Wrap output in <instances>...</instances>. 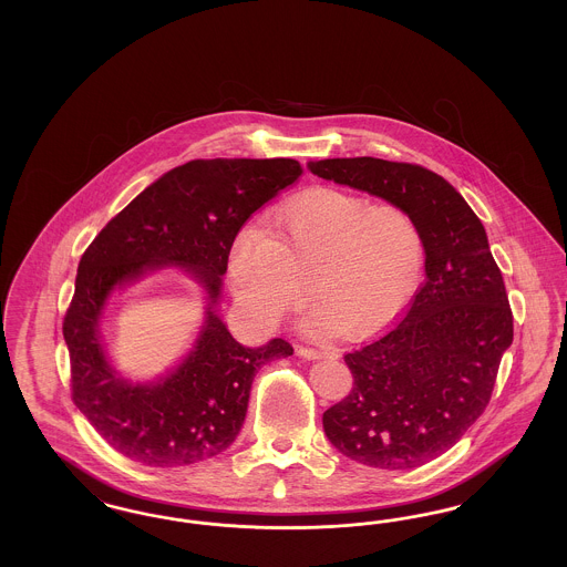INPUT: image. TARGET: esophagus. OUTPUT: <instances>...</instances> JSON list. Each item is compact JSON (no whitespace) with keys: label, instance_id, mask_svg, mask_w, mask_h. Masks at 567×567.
Instances as JSON below:
<instances>
[{"label":"esophagus","instance_id":"obj_1","mask_svg":"<svg viewBox=\"0 0 567 567\" xmlns=\"http://www.w3.org/2000/svg\"><path fill=\"white\" fill-rule=\"evenodd\" d=\"M297 354H301L303 359H324L331 357L333 351L331 349H310V347H297Z\"/></svg>","mask_w":567,"mask_h":567}]
</instances>
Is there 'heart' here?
<instances>
[{"instance_id":"1","label":"heart","mask_w":567,"mask_h":567,"mask_svg":"<svg viewBox=\"0 0 567 567\" xmlns=\"http://www.w3.org/2000/svg\"><path fill=\"white\" fill-rule=\"evenodd\" d=\"M425 243L400 204H370L336 189L299 193L246 227L229 250V280L244 315L276 324L303 296L315 329L365 336L391 323L423 276Z\"/></svg>"}]
</instances>
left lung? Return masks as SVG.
I'll use <instances>...</instances> for the list:
<instances>
[{
	"mask_svg": "<svg viewBox=\"0 0 567 567\" xmlns=\"http://www.w3.org/2000/svg\"><path fill=\"white\" fill-rule=\"evenodd\" d=\"M324 181L404 206L425 243V280L398 323L347 352L351 393L323 412L329 442L380 470H412L455 446L485 412L513 310L485 227L453 185L416 163L323 159Z\"/></svg>",
	"mask_w": 567,
	"mask_h": 567,
	"instance_id": "left-lung-1",
	"label": "left lung"
}]
</instances>
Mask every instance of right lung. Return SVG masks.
<instances>
[{
	"label": "right lung",
	"instance_id": "right-lung-1",
	"mask_svg": "<svg viewBox=\"0 0 567 567\" xmlns=\"http://www.w3.org/2000/svg\"><path fill=\"white\" fill-rule=\"evenodd\" d=\"M296 159H193L142 190L89 244L63 319L72 400L110 446L151 467L215 457L240 433L257 370L293 354L274 338L238 344L213 310L189 357L159 384L116 378L100 344L110 291L146 270L176 264L216 303L231 244L244 223L301 176Z\"/></svg>",
	"mask_w": 567,
	"mask_h": 567
}]
</instances>
